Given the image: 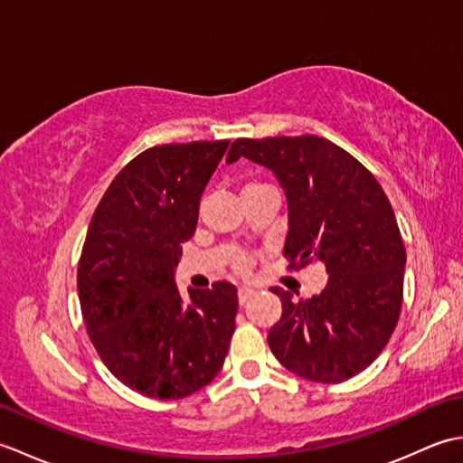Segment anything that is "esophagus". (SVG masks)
Returning <instances> with one entry per match:
<instances>
[{"mask_svg":"<svg viewBox=\"0 0 463 463\" xmlns=\"http://www.w3.org/2000/svg\"><path fill=\"white\" fill-rule=\"evenodd\" d=\"M254 294H257V292H254L252 288L241 287V288H239V302H241V304H244V302H247V300H250V298L254 297Z\"/></svg>","mask_w":463,"mask_h":463,"instance_id":"1","label":"esophagus"}]
</instances>
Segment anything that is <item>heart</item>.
<instances>
[{
    "label": "heart",
    "mask_w": 463,
    "mask_h": 463,
    "mask_svg": "<svg viewBox=\"0 0 463 463\" xmlns=\"http://www.w3.org/2000/svg\"><path fill=\"white\" fill-rule=\"evenodd\" d=\"M260 184H262V183H247V184L242 186V193L249 191V189H254V186H260ZM249 269H250V264H249L247 260H239V262H237V270H239V272H249Z\"/></svg>",
    "instance_id": "heart-1"
}]
</instances>
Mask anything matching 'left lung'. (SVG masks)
Wrapping results in <instances>:
<instances>
[{
    "mask_svg": "<svg viewBox=\"0 0 463 463\" xmlns=\"http://www.w3.org/2000/svg\"><path fill=\"white\" fill-rule=\"evenodd\" d=\"M267 166L288 203V269L324 262L320 294L292 300L279 287L282 317L269 346L298 376L338 383L366 370L394 332L404 294L406 249L386 193L366 166L317 135L237 139L226 163Z\"/></svg>",
    "mask_w": 463,
    "mask_h": 463,
    "instance_id": "obj_1",
    "label": "left lung"
}]
</instances>
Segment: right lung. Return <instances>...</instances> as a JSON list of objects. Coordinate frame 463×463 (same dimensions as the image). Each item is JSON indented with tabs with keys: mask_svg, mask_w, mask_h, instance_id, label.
<instances>
[{
	"mask_svg": "<svg viewBox=\"0 0 463 463\" xmlns=\"http://www.w3.org/2000/svg\"><path fill=\"white\" fill-rule=\"evenodd\" d=\"M229 141L156 145L115 176L87 231L77 269L81 314L99 358L139 394L179 400L226 358L239 297L231 282L189 288L175 267L199 221L201 194Z\"/></svg>",
	"mask_w": 463,
	"mask_h": 463,
	"instance_id": "right-lung-1",
	"label": "right lung"
}]
</instances>
